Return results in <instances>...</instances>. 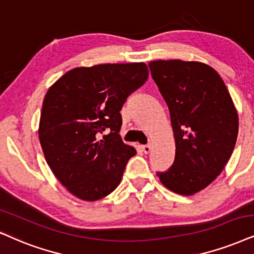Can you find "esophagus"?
<instances>
[{"instance_id": "34e87169", "label": "esophagus", "mask_w": 254, "mask_h": 254, "mask_svg": "<svg viewBox=\"0 0 254 254\" xmlns=\"http://www.w3.org/2000/svg\"><path fill=\"white\" fill-rule=\"evenodd\" d=\"M142 150L145 153H149L151 151V144H145V145H142Z\"/></svg>"}]
</instances>
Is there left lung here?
<instances>
[{
	"mask_svg": "<svg viewBox=\"0 0 254 254\" xmlns=\"http://www.w3.org/2000/svg\"><path fill=\"white\" fill-rule=\"evenodd\" d=\"M153 81L169 107L176 156L171 168L157 172L165 188L191 195L220 175L238 136V114L216 70L181 60L149 63Z\"/></svg>",
	"mask_w": 254,
	"mask_h": 254,
	"instance_id": "left-lung-1",
	"label": "left lung"
}]
</instances>
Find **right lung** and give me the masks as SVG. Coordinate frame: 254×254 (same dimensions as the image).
Returning <instances> with one entry per match:
<instances>
[{
    "instance_id": "add662e5",
    "label": "right lung",
    "mask_w": 254,
    "mask_h": 254,
    "mask_svg": "<svg viewBox=\"0 0 254 254\" xmlns=\"http://www.w3.org/2000/svg\"><path fill=\"white\" fill-rule=\"evenodd\" d=\"M145 63L71 69L48 90L38 137L51 171L70 193L95 201L120 185L134 147L122 140L121 110L146 82Z\"/></svg>"
}]
</instances>
